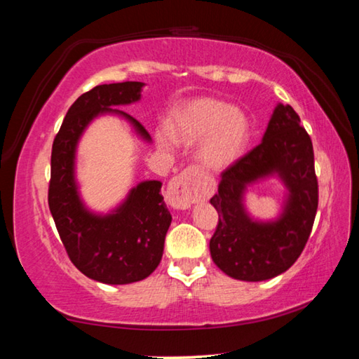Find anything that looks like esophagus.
Returning a JSON list of instances; mask_svg holds the SVG:
<instances>
[{
	"instance_id": "34e87169",
	"label": "esophagus",
	"mask_w": 359,
	"mask_h": 359,
	"mask_svg": "<svg viewBox=\"0 0 359 359\" xmlns=\"http://www.w3.org/2000/svg\"><path fill=\"white\" fill-rule=\"evenodd\" d=\"M196 174V169L188 168L169 182L166 199L174 209H188L196 201V194L193 190V180Z\"/></svg>"
}]
</instances>
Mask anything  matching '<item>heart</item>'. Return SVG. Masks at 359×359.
I'll return each mask as SVG.
<instances>
[{"label": "heart", "instance_id": "obj_1", "mask_svg": "<svg viewBox=\"0 0 359 359\" xmlns=\"http://www.w3.org/2000/svg\"><path fill=\"white\" fill-rule=\"evenodd\" d=\"M252 139V121L241 107L215 98H198L174 109L168 130L156 131L161 149L175 142L196 145V156L204 166L224 169L234 165Z\"/></svg>", "mask_w": 359, "mask_h": 359}]
</instances>
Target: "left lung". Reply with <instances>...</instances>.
<instances>
[{
  "label": "left lung",
  "mask_w": 359,
  "mask_h": 359,
  "mask_svg": "<svg viewBox=\"0 0 359 359\" xmlns=\"http://www.w3.org/2000/svg\"><path fill=\"white\" fill-rule=\"evenodd\" d=\"M272 175L287 188L283 212L276 221H255L245 209V191ZM210 204L220 217L209 244L210 257L224 274L261 282L294 264L313 226L318 182L311 136L293 107L278 102L263 141L224 169Z\"/></svg>",
  "instance_id": "8db88e82"
}]
</instances>
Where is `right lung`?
I'll list each match as a JSON object with an SVG mask.
<instances>
[{"mask_svg": "<svg viewBox=\"0 0 359 359\" xmlns=\"http://www.w3.org/2000/svg\"><path fill=\"white\" fill-rule=\"evenodd\" d=\"M142 82L98 85L69 107L52 145L48 209L68 257L88 278L107 285L144 280L163 257L172 217L161 196L160 180H144L109 214L83 204L76 180V151L92 120L104 114L125 118L139 137L150 142L147 130L117 106L141 100Z\"/></svg>", "mask_w": 359, "mask_h": 359, "instance_id": "right-lung-1", "label": "right lung"}]
</instances>
